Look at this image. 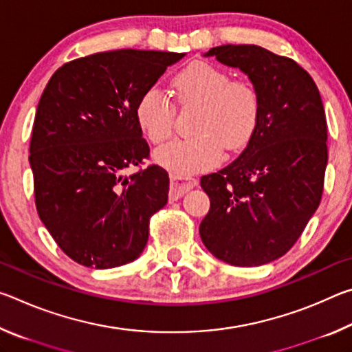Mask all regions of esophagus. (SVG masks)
Wrapping results in <instances>:
<instances>
[{"instance_id":"34e87169","label":"esophagus","mask_w":352,"mask_h":352,"mask_svg":"<svg viewBox=\"0 0 352 352\" xmlns=\"http://www.w3.org/2000/svg\"><path fill=\"white\" fill-rule=\"evenodd\" d=\"M197 183L199 182L195 180V178L170 174V190H169L170 200L180 199L184 192H188L189 189L197 186Z\"/></svg>"}]
</instances>
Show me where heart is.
Wrapping results in <instances>:
<instances>
[{
    "label": "heart",
    "mask_w": 352,
    "mask_h": 352,
    "mask_svg": "<svg viewBox=\"0 0 352 352\" xmlns=\"http://www.w3.org/2000/svg\"><path fill=\"white\" fill-rule=\"evenodd\" d=\"M178 105H199L194 133L189 140L170 142L155 152V160L178 175H189L216 166L222 151L234 153L245 147L258 127L261 98L252 82L231 79L222 68L192 62L172 79ZM175 105L157 87L142 93L136 119L153 144L170 140Z\"/></svg>",
    "instance_id": "obj_1"
}]
</instances>
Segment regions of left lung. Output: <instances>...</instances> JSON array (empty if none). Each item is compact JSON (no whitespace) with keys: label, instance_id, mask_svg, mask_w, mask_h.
<instances>
[{"label":"left lung","instance_id":"1","mask_svg":"<svg viewBox=\"0 0 352 352\" xmlns=\"http://www.w3.org/2000/svg\"><path fill=\"white\" fill-rule=\"evenodd\" d=\"M205 56L248 76L259 93L261 116L241 157L200 178L211 204L200 237L226 264L262 265L294 247L321 201L327 164L323 102L305 68L265 47L223 45Z\"/></svg>","mask_w":352,"mask_h":352}]
</instances>
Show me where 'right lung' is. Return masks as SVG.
<instances>
[{"instance_id": "obj_1", "label": "right lung", "mask_w": 352, "mask_h": 352, "mask_svg": "<svg viewBox=\"0 0 352 352\" xmlns=\"http://www.w3.org/2000/svg\"><path fill=\"white\" fill-rule=\"evenodd\" d=\"M178 52L118 50L76 58L47 82L35 113L29 163L38 217L77 264L113 269L135 261L148 220L168 204L169 175L144 164L136 104Z\"/></svg>"}]
</instances>
